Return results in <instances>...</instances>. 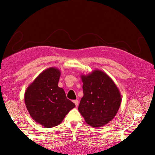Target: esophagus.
<instances>
[{"label": "esophagus", "instance_id": "1", "mask_svg": "<svg viewBox=\"0 0 155 155\" xmlns=\"http://www.w3.org/2000/svg\"><path fill=\"white\" fill-rule=\"evenodd\" d=\"M73 102L75 104V105H76V106L77 107L78 105V100H75L73 101Z\"/></svg>", "mask_w": 155, "mask_h": 155}]
</instances>
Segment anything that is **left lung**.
<instances>
[{
	"instance_id": "obj_1",
	"label": "left lung",
	"mask_w": 155,
	"mask_h": 155,
	"mask_svg": "<svg viewBox=\"0 0 155 155\" xmlns=\"http://www.w3.org/2000/svg\"><path fill=\"white\" fill-rule=\"evenodd\" d=\"M83 96L78 110L86 123L100 127L112 120L121 102V94L113 80L104 72L95 70L81 75Z\"/></svg>"
}]
</instances>
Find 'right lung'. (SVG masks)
I'll use <instances>...</instances> for the list:
<instances>
[{
  "label": "right lung",
  "instance_id": "obj_1",
  "mask_svg": "<svg viewBox=\"0 0 155 155\" xmlns=\"http://www.w3.org/2000/svg\"><path fill=\"white\" fill-rule=\"evenodd\" d=\"M60 70L55 67L45 70L28 87L25 102L35 122L51 128L62 122L69 111L76 107L58 87Z\"/></svg>",
  "mask_w": 155,
  "mask_h": 155
}]
</instances>
